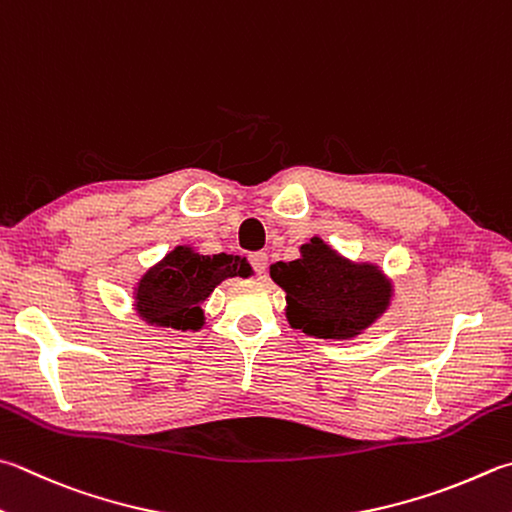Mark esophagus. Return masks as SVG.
Instances as JSON below:
<instances>
[{"label": "esophagus", "mask_w": 512, "mask_h": 512, "mask_svg": "<svg viewBox=\"0 0 512 512\" xmlns=\"http://www.w3.org/2000/svg\"><path fill=\"white\" fill-rule=\"evenodd\" d=\"M249 263H252L254 272H256L258 276H265V272H267V265H269V258H267V254H265V252H256V254L249 256Z\"/></svg>", "instance_id": "1"}]
</instances>
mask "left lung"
Masks as SVG:
<instances>
[{"label":"left lung","mask_w":512,"mask_h":512,"mask_svg":"<svg viewBox=\"0 0 512 512\" xmlns=\"http://www.w3.org/2000/svg\"><path fill=\"white\" fill-rule=\"evenodd\" d=\"M269 276L285 289L287 321L318 339H352L390 305L392 283L379 267L350 263L312 238L301 258L274 263Z\"/></svg>","instance_id":"8db88e82"}]
</instances>
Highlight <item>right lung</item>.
Here are the masks:
<instances>
[{
	"label": "right lung",
	"instance_id": "add662e5",
	"mask_svg": "<svg viewBox=\"0 0 512 512\" xmlns=\"http://www.w3.org/2000/svg\"><path fill=\"white\" fill-rule=\"evenodd\" d=\"M245 258L231 254L202 256L191 247H176L140 278L136 310L151 325L173 330H200L205 323L202 301L231 276H249Z\"/></svg>",
	"mask_w": 512,
	"mask_h": 512
}]
</instances>
